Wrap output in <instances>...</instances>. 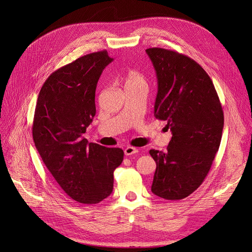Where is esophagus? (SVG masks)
<instances>
[{"label": "esophagus", "instance_id": "obj_1", "mask_svg": "<svg viewBox=\"0 0 252 252\" xmlns=\"http://www.w3.org/2000/svg\"><path fill=\"white\" fill-rule=\"evenodd\" d=\"M137 152H138V149L135 148V147H132V146H127V147L125 149V155H126V157L136 155Z\"/></svg>", "mask_w": 252, "mask_h": 252}]
</instances>
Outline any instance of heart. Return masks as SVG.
I'll use <instances>...</instances> for the list:
<instances>
[{
	"mask_svg": "<svg viewBox=\"0 0 252 252\" xmlns=\"http://www.w3.org/2000/svg\"><path fill=\"white\" fill-rule=\"evenodd\" d=\"M146 81L144 76L138 71H129L126 75V86H135V85H145Z\"/></svg>",
	"mask_w": 252,
	"mask_h": 252,
	"instance_id": "b5f03b06",
	"label": "heart"
}]
</instances>
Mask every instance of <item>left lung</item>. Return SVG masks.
I'll return each mask as SVG.
<instances>
[{
    "label": "left lung",
    "mask_w": 252,
    "mask_h": 252,
    "mask_svg": "<svg viewBox=\"0 0 252 252\" xmlns=\"http://www.w3.org/2000/svg\"><path fill=\"white\" fill-rule=\"evenodd\" d=\"M158 78L155 116L166 120V151L151 149L157 162L151 191L181 200L198 189L220 145L223 111L209 75L190 58L163 48L146 49Z\"/></svg>",
    "instance_id": "left-lung-1"
}]
</instances>
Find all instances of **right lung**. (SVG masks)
<instances>
[{
    "instance_id": "1",
    "label": "right lung",
    "mask_w": 252,
    "mask_h": 252,
    "mask_svg": "<svg viewBox=\"0 0 252 252\" xmlns=\"http://www.w3.org/2000/svg\"><path fill=\"white\" fill-rule=\"evenodd\" d=\"M113 61L106 50L86 54L54 71L41 87L32 123L39 155L63 190L82 204H97L113 190L124 150L89 143L83 134L95 115V89Z\"/></svg>"
}]
</instances>
